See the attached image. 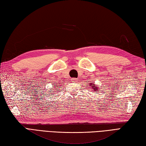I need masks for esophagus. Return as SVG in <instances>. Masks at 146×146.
<instances>
[{
	"label": "esophagus",
	"instance_id": "esophagus-1",
	"mask_svg": "<svg viewBox=\"0 0 146 146\" xmlns=\"http://www.w3.org/2000/svg\"><path fill=\"white\" fill-rule=\"evenodd\" d=\"M71 81H72V82H76V81H78V79L77 78H72Z\"/></svg>",
	"mask_w": 146,
	"mask_h": 146
}]
</instances>
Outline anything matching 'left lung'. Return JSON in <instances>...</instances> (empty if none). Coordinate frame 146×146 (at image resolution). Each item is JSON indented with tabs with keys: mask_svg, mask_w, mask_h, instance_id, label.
<instances>
[{
	"mask_svg": "<svg viewBox=\"0 0 146 146\" xmlns=\"http://www.w3.org/2000/svg\"><path fill=\"white\" fill-rule=\"evenodd\" d=\"M91 85H93V86H92V89H93V90H94V91H96V92H98V90H98V87H97V86H96V85H94V84H92V85H90V86Z\"/></svg>",
	"mask_w": 146,
	"mask_h": 146,
	"instance_id": "8db88e82",
	"label": "left lung"
}]
</instances>
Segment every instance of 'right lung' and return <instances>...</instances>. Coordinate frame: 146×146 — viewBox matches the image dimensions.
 I'll return each mask as SVG.
<instances>
[{
	"mask_svg": "<svg viewBox=\"0 0 146 146\" xmlns=\"http://www.w3.org/2000/svg\"><path fill=\"white\" fill-rule=\"evenodd\" d=\"M53 87H54V86H53ZM59 87H60V86H59ZM52 90H53V89H52ZM50 90H51V89H50Z\"/></svg>",
	"mask_w": 146,
	"mask_h": 146,
	"instance_id": "add662e5",
	"label": "right lung"
}]
</instances>
